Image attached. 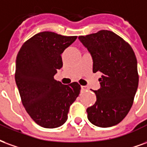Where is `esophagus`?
Instances as JSON below:
<instances>
[{
  "label": "esophagus",
  "mask_w": 147,
  "mask_h": 147,
  "mask_svg": "<svg viewBox=\"0 0 147 147\" xmlns=\"http://www.w3.org/2000/svg\"><path fill=\"white\" fill-rule=\"evenodd\" d=\"M81 90H82V91H86V90H88V87L81 86Z\"/></svg>",
  "instance_id": "esophagus-1"
}]
</instances>
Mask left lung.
<instances>
[{
  "instance_id": "8db88e82",
  "label": "left lung",
  "mask_w": 147,
  "mask_h": 147,
  "mask_svg": "<svg viewBox=\"0 0 147 147\" xmlns=\"http://www.w3.org/2000/svg\"><path fill=\"white\" fill-rule=\"evenodd\" d=\"M92 57L93 73H102L95 104L87 109L88 119L101 128L117 125L133 104L139 84L137 59L128 42L110 30L78 37Z\"/></svg>"
}]
</instances>
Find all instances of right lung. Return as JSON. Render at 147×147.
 <instances>
[{
	"label": "right lung",
	"instance_id": "obj_1",
	"mask_svg": "<svg viewBox=\"0 0 147 147\" xmlns=\"http://www.w3.org/2000/svg\"><path fill=\"white\" fill-rule=\"evenodd\" d=\"M77 37L40 32L27 40L17 55L15 78L22 105L43 128L63 125L70 105L79 96L78 82L65 85L54 79L63 66L61 55Z\"/></svg>",
	"mask_w": 147,
	"mask_h": 147
}]
</instances>
